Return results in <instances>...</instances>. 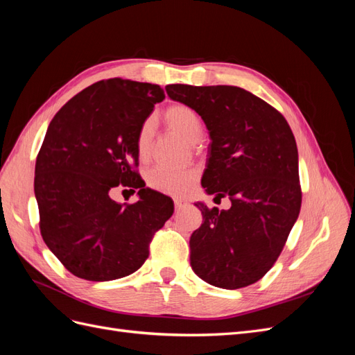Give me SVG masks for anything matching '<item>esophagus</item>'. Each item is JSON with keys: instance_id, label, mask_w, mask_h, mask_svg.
I'll list each match as a JSON object with an SVG mask.
<instances>
[{"instance_id": "esophagus-1", "label": "esophagus", "mask_w": 355, "mask_h": 355, "mask_svg": "<svg viewBox=\"0 0 355 355\" xmlns=\"http://www.w3.org/2000/svg\"><path fill=\"white\" fill-rule=\"evenodd\" d=\"M187 201L185 200H180V198H175V209L176 210H182L185 206H187Z\"/></svg>"}]
</instances>
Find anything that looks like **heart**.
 <instances>
[{"label":"heart","instance_id":"obj_1","mask_svg":"<svg viewBox=\"0 0 355 355\" xmlns=\"http://www.w3.org/2000/svg\"><path fill=\"white\" fill-rule=\"evenodd\" d=\"M163 118L171 130L184 136L188 142L194 144L202 137V123L198 114L184 103L170 105L164 111ZM153 121H144L139 127L136 135V148L141 159H146L151 154L153 148ZM198 178V170L196 167H188L184 170H171L166 167H154L146 173V184L158 192L168 196H184L194 187Z\"/></svg>","mask_w":355,"mask_h":355}]
</instances>
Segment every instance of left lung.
Returning a JSON list of instances; mask_svg holds the SVG:
<instances>
[{
  "mask_svg": "<svg viewBox=\"0 0 355 355\" xmlns=\"http://www.w3.org/2000/svg\"><path fill=\"white\" fill-rule=\"evenodd\" d=\"M170 99L191 106L211 137L201 185L230 210L196 206L201 227L191 235V266L211 286L247 287L271 270L295 225L302 189L297 148L274 106L235 85L166 87Z\"/></svg>",
  "mask_w": 355,
  "mask_h": 355,
  "instance_id": "1",
  "label": "left lung"
}]
</instances>
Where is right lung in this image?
<instances>
[{
    "mask_svg": "<svg viewBox=\"0 0 355 355\" xmlns=\"http://www.w3.org/2000/svg\"><path fill=\"white\" fill-rule=\"evenodd\" d=\"M164 98L157 84L110 78L75 94L53 116L35 163L40 232L75 277L130 275L173 214V201L146 189L137 173V130ZM116 186L139 189L141 200L115 203Z\"/></svg>",
    "mask_w": 355,
    "mask_h": 355,
    "instance_id": "add662e5",
    "label": "right lung"
}]
</instances>
